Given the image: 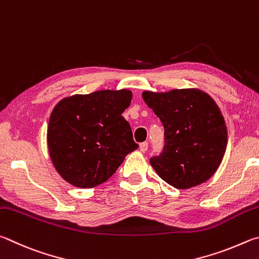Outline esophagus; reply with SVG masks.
Masks as SVG:
<instances>
[{
    "instance_id": "esophagus-1",
    "label": "esophagus",
    "mask_w": 259,
    "mask_h": 259,
    "mask_svg": "<svg viewBox=\"0 0 259 259\" xmlns=\"http://www.w3.org/2000/svg\"><path fill=\"white\" fill-rule=\"evenodd\" d=\"M148 147H149L148 142H142L141 144H140V150H141L142 152H146L148 150Z\"/></svg>"
}]
</instances>
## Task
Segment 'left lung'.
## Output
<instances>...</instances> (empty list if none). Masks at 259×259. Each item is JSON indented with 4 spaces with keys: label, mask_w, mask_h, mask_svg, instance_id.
I'll list each match as a JSON object with an SVG mask.
<instances>
[{
    "label": "left lung",
    "mask_w": 259,
    "mask_h": 259,
    "mask_svg": "<svg viewBox=\"0 0 259 259\" xmlns=\"http://www.w3.org/2000/svg\"><path fill=\"white\" fill-rule=\"evenodd\" d=\"M144 102L161 120L165 147L150 164L176 189L205 183L216 173L228 144V130L221 109L199 89L142 93Z\"/></svg>",
    "instance_id": "1"
}]
</instances>
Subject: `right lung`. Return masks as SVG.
Listing matches in <instances>:
<instances>
[{
    "instance_id": "right-lung-1",
    "label": "right lung",
    "mask_w": 259,
    "mask_h": 259,
    "mask_svg": "<svg viewBox=\"0 0 259 259\" xmlns=\"http://www.w3.org/2000/svg\"><path fill=\"white\" fill-rule=\"evenodd\" d=\"M131 100L130 90H102L57 103L47 139L50 158L63 180L77 188H94L137 150L132 128L121 116Z\"/></svg>"
}]
</instances>
